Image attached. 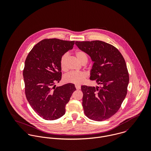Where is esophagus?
<instances>
[{"label":"esophagus","mask_w":151,"mask_h":151,"mask_svg":"<svg viewBox=\"0 0 151 151\" xmlns=\"http://www.w3.org/2000/svg\"><path fill=\"white\" fill-rule=\"evenodd\" d=\"M75 86L77 90H79L81 89V86Z\"/></svg>","instance_id":"34e87169"}]
</instances>
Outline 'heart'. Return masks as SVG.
<instances>
[{
	"label": "heart",
	"mask_w": 151,
	"mask_h": 151,
	"mask_svg": "<svg viewBox=\"0 0 151 151\" xmlns=\"http://www.w3.org/2000/svg\"><path fill=\"white\" fill-rule=\"evenodd\" d=\"M75 55L77 60L81 64H83L84 62H87L88 57L86 53L84 51L77 50L75 52ZM67 56H68L67 54L63 55L61 58L60 62L61 69L65 71L67 70V65H66ZM86 77H87V75L84 72L72 71L66 74L64 78L65 81L67 83H72L76 85H80L84 82V81L86 80Z\"/></svg>",
	"instance_id": "b5f03b06"
}]
</instances>
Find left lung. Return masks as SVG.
<instances>
[{"mask_svg":"<svg viewBox=\"0 0 151 151\" xmlns=\"http://www.w3.org/2000/svg\"><path fill=\"white\" fill-rule=\"evenodd\" d=\"M93 62L90 79L101 86H81L83 106L93 120H105L120 108L127 92L129 75L124 58L113 45L101 41H76Z\"/></svg>","mask_w":151,"mask_h":151,"instance_id":"left-lung-1","label":"left lung"}]
</instances>
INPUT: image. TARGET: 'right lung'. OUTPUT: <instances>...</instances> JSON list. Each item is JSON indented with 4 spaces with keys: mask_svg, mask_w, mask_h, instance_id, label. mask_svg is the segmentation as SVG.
Instances as JSON below:
<instances>
[{
    "mask_svg": "<svg viewBox=\"0 0 151 151\" xmlns=\"http://www.w3.org/2000/svg\"><path fill=\"white\" fill-rule=\"evenodd\" d=\"M74 41L45 39L28 53L23 70L25 93L34 110L43 119L53 120L63 116L74 84L56 87L62 78L60 59L73 47Z\"/></svg>",
    "mask_w": 151,
    "mask_h": 151,
    "instance_id": "right-lung-1",
    "label": "right lung"
}]
</instances>
